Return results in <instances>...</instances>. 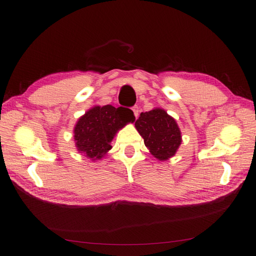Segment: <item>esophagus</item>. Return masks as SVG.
<instances>
[{
    "mask_svg": "<svg viewBox=\"0 0 256 256\" xmlns=\"http://www.w3.org/2000/svg\"><path fill=\"white\" fill-rule=\"evenodd\" d=\"M132 112H134V114L136 118H137V117L139 116V107H138V106H134V107H132Z\"/></svg>",
    "mask_w": 256,
    "mask_h": 256,
    "instance_id": "esophagus-1",
    "label": "esophagus"
}]
</instances>
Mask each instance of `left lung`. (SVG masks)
Listing matches in <instances>:
<instances>
[{"label": "left lung", "mask_w": 256, "mask_h": 256, "mask_svg": "<svg viewBox=\"0 0 256 256\" xmlns=\"http://www.w3.org/2000/svg\"><path fill=\"white\" fill-rule=\"evenodd\" d=\"M134 127L144 138L146 146L158 161L175 156L182 144V132L175 119L160 107L141 112Z\"/></svg>", "instance_id": "8db88e82"}]
</instances>
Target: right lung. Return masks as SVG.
Returning a JSON list of instances; mask_svg holds the SVG:
<instances>
[{"instance_id": "add662e5", "label": "right lung", "mask_w": 256, "mask_h": 256, "mask_svg": "<svg viewBox=\"0 0 256 256\" xmlns=\"http://www.w3.org/2000/svg\"><path fill=\"white\" fill-rule=\"evenodd\" d=\"M134 119L132 110L124 107H92L78 119L73 129L76 150L90 160H100L112 149L116 134Z\"/></svg>"}]
</instances>
